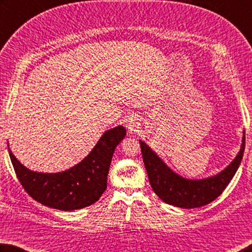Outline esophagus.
I'll return each mask as SVG.
<instances>
[{
    "label": "esophagus",
    "mask_w": 252,
    "mask_h": 252,
    "mask_svg": "<svg viewBox=\"0 0 252 252\" xmlns=\"http://www.w3.org/2000/svg\"><path fill=\"white\" fill-rule=\"evenodd\" d=\"M125 125H126V126L127 131L131 132V133H132V132H134V131L139 127V122H138V120H136V119L133 118V117L127 118L126 120L125 121Z\"/></svg>",
    "instance_id": "esophagus-1"
}]
</instances>
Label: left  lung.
Returning <instances> with one entry per match:
<instances>
[{
  "instance_id": "left-lung-1",
  "label": "left lung",
  "mask_w": 252,
  "mask_h": 252,
  "mask_svg": "<svg viewBox=\"0 0 252 252\" xmlns=\"http://www.w3.org/2000/svg\"><path fill=\"white\" fill-rule=\"evenodd\" d=\"M242 143L229 165L216 175L191 180L174 172L144 141H140L142 158L152 189L164 203L181 208H197L212 203L220 195L239 167L245 151V131Z\"/></svg>"
}]
</instances>
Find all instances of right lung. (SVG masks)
I'll use <instances>...</instances> for the list:
<instances>
[{"instance_id": "right-lung-1", "label": "right lung", "mask_w": 252, "mask_h": 252, "mask_svg": "<svg viewBox=\"0 0 252 252\" xmlns=\"http://www.w3.org/2000/svg\"><path fill=\"white\" fill-rule=\"evenodd\" d=\"M126 134L122 126L107 130L81 162L58 173L31 171L7 146L16 175L27 194L47 207L70 212L95 203L106 190L112 155Z\"/></svg>"}]
</instances>
